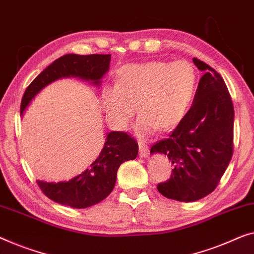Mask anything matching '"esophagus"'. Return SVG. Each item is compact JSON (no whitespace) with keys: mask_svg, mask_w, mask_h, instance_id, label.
Here are the masks:
<instances>
[{"mask_svg":"<svg viewBox=\"0 0 254 254\" xmlns=\"http://www.w3.org/2000/svg\"><path fill=\"white\" fill-rule=\"evenodd\" d=\"M138 148H139V157L146 158L149 156V145L146 144L144 141L138 142Z\"/></svg>","mask_w":254,"mask_h":254,"instance_id":"obj_1","label":"esophagus"}]
</instances>
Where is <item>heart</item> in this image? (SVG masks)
I'll return each mask as SVG.
<instances>
[{
    "mask_svg": "<svg viewBox=\"0 0 254 254\" xmlns=\"http://www.w3.org/2000/svg\"><path fill=\"white\" fill-rule=\"evenodd\" d=\"M197 84V71L189 62L127 64L117 71L116 86L102 89L101 108L118 130L127 129L137 108L142 115L136 127L138 133L170 130L188 113Z\"/></svg>",
    "mask_w": 254,
    "mask_h": 254,
    "instance_id": "1",
    "label": "heart"
}]
</instances>
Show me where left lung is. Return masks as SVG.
<instances>
[{
  "instance_id": "8db88e82",
  "label": "left lung",
  "mask_w": 254,
  "mask_h": 254,
  "mask_svg": "<svg viewBox=\"0 0 254 254\" xmlns=\"http://www.w3.org/2000/svg\"><path fill=\"white\" fill-rule=\"evenodd\" d=\"M204 71L190 110L168 138L152 145L150 153H164L174 168L171 179L159 183L163 196L196 201L219 185L234 151V105L221 75L197 58Z\"/></svg>"
}]
</instances>
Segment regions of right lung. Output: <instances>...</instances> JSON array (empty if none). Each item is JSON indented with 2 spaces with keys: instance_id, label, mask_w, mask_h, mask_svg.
Instances as JSON below:
<instances>
[{
  "instance_id": "1",
  "label": "right lung",
  "mask_w": 254,
  "mask_h": 254,
  "mask_svg": "<svg viewBox=\"0 0 254 254\" xmlns=\"http://www.w3.org/2000/svg\"><path fill=\"white\" fill-rule=\"evenodd\" d=\"M111 55L67 54L60 57L40 73L25 90L20 105L23 115L29 103L48 84L62 78L75 76L100 86L110 68ZM138 144L124 131H110L101 153L81 174L68 181H36L51 200L73 208H87L105 199L115 188L117 172L124 161L137 157Z\"/></svg>"
}]
</instances>
